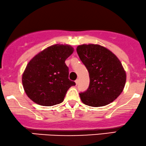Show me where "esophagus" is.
<instances>
[{
  "instance_id": "1",
  "label": "esophagus",
  "mask_w": 146,
  "mask_h": 146,
  "mask_svg": "<svg viewBox=\"0 0 146 146\" xmlns=\"http://www.w3.org/2000/svg\"><path fill=\"white\" fill-rule=\"evenodd\" d=\"M78 82H79V80H78V79H76V80H75V83H76V85H78Z\"/></svg>"
}]
</instances>
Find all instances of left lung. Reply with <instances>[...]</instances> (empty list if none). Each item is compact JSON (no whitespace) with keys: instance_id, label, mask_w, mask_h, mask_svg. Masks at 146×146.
I'll return each instance as SVG.
<instances>
[{"instance_id":"obj_1","label":"left lung","mask_w":146,"mask_h":146,"mask_svg":"<svg viewBox=\"0 0 146 146\" xmlns=\"http://www.w3.org/2000/svg\"><path fill=\"white\" fill-rule=\"evenodd\" d=\"M76 51L90 74V86L79 94L83 104L93 107L106 106L115 100L124 90L126 74L119 59L98 44H82Z\"/></svg>"}]
</instances>
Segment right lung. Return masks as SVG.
Wrapping results in <instances>:
<instances>
[{
    "mask_svg": "<svg viewBox=\"0 0 146 146\" xmlns=\"http://www.w3.org/2000/svg\"><path fill=\"white\" fill-rule=\"evenodd\" d=\"M74 50L68 44H54L30 60L22 74V81L31 100L46 107L63 102L67 91L76 85L68 78L69 69L65 63Z\"/></svg>",
    "mask_w": 146,
    "mask_h": 146,
    "instance_id": "right-lung-1",
    "label": "right lung"
}]
</instances>
